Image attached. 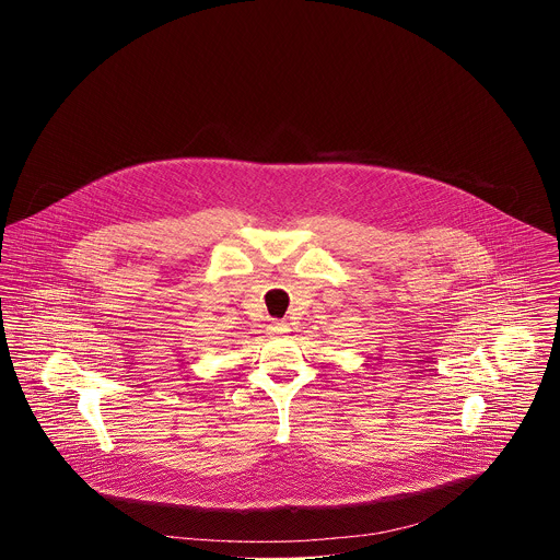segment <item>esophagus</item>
<instances>
[{
    "label": "esophagus",
    "mask_w": 560,
    "mask_h": 560,
    "mask_svg": "<svg viewBox=\"0 0 560 560\" xmlns=\"http://www.w3.org/2000/svg\"><path fill=\"white\" fill-rule=\"evenodd\" d=\"M269 331L276 334V336L287 334V331H289V323H284V320H273V323L269 325Z\"/></svg>",
    "instance_id": "34e87169"
}]
</instances>
